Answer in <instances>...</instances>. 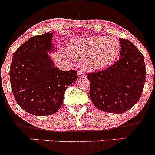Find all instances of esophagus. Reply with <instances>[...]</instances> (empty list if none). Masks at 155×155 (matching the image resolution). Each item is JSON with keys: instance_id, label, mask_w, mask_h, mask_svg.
<instances>
[{"instance_id": "34e87169", "label": "esophagus", "mask_w": 155, "mask_h": 155, "mask_svg": "<svg viewBox=\"0 0 155 155\" xmlns=\"http://www.w3.org/2000/svg\"><path fill=\"white\" fill-rule=\"evenodd\" d=\"M77 74H78V76L80 77V76H85L86 73H85V71L84 70V69H79V70L77 71Z\"/></svg>"}]
</instances>
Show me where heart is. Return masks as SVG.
<instances>
[{
    "instance_id": "obj_1",
    "label": "heart",
    "mask_w": 155,
    "mask_h": 155,
    "mask_svg": "<svg viewBox=\"0 0 155 155\" xmlns=\"http://www.w3.org/2000/svg\"><path fill=\"white\" fill-rule=\"evenodd\" d=\"M68 50L75 58H84L92 68L102 69L111 65L120 52L117 39L105 36H91L72 40L68 44Z\"/></svg>"
}]
</instances>
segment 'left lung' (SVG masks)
Masks as SVG:
<instances>
[{
    "label": "left lung",
    "instance_id": "left-lung-1",
    "mask_svg": "<svg viewBox=\"0 0 155 155\" xmlns=\"http://www.w3.org/2000/svg\"><path fill=\"white\" fill-rule=\"evenodd\" d=\"M120 58L111 67L90 73V96L102 111L122 114L139 100L146 79L144 58L128 40L120 38Z\"/></svg>",
    "mask_w": 155,
    "mask_h": 155
}]
</instances>
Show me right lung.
<instances>
[{
    "label": "right lung",
    "mask_w": 155,
    "mask_h": 155,
    "mask_svg": "<svg viewBox=\"0 0 155 155\" xmlns=\"http://www.w3.org/2000/svg\"><path fill=\"white\" fill-rule=\"evenodd\" d=\"M52 33L28 39L14 53L10 81L15 100L35 116L54 114L61 107L68 87L77 79L74 70L55 67L49 53L54 51Z\"/></svg>",
    "instance_id": "add662e5"
}]
</instances>
